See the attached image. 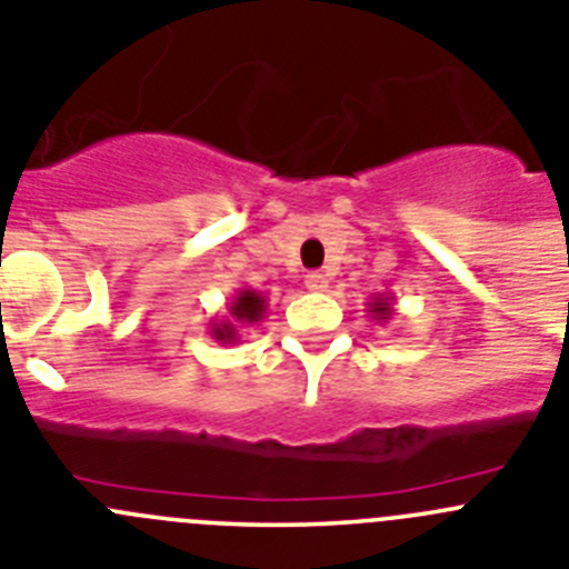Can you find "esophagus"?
I'll return each mask as SVG.
<instances>
[{
    "mask_svg": "<svg viewBox=\"0 0 569 569\" xmlns=\"http://www.w3.org/2000/svg\"><path fill=\"white\" fill-rule=\"evenodd\" d=\"M306 289H309V291H328V274L309 272V274H306Z\"/></svg>",
    "mask_w": 569,
    "mask_h": 569,
    "instance_id": "obj_1",
    "label": "esophagus"
}]
</instances>
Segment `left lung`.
Segmentation results:
<instances>
[{
  "mask_svg": "<svg viewBox=\"0 0 569 569\" xmlns=\"http://www.w3.org/2000/svg\"><path fill=\"white\" fill-rule=\"evenodd\" d=\"M368 311H370V317H373V320L387 322L392 317V300L387 295H376L373 300L368 302Z\"/></svg>",
  "mask_w": 569,
  "mask_h": 569,
  "instance_id": "obj_1",
  "label": "left lung"
}]
</instances>
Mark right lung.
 I'll list each match as a JSON object with an SVG mask.
<instances>
[{
    "label": "right lung",
    "mask_w": 569,
    "mask_h": 569,
    "mask_svg": "<svg viewBox=\"0 0 569 569\" xmlns=\"http://www.w3.org/2000/svg\"><path fill=\"white\" fill-rule=\"evenodd\" d=\"M267 317V297L254 289H241L227 302V317L210 322V337L221 345L238 342V328L258 326Z\"/></svg>",
    "instance_id": "right-lung-1"
}]
</instances>
